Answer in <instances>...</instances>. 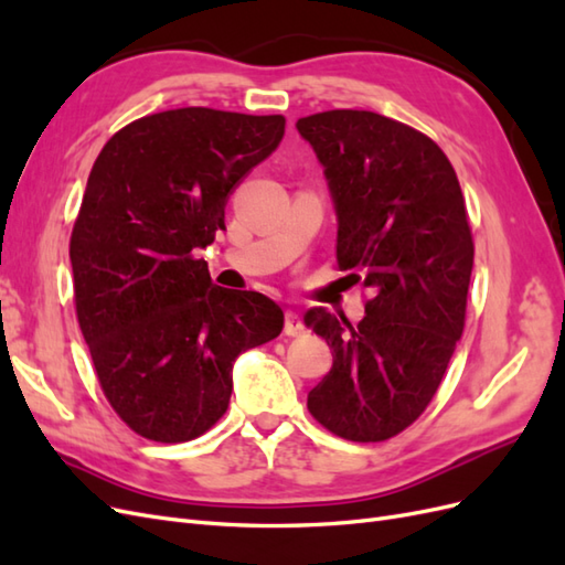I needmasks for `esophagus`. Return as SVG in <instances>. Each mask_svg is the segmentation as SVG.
<instances>
[{
	"label": "esophagus",
	"instance_id": "1",
	"mask_svg": "<svg viewBox=\"0 0 565 565\" xmlns=\"http://www.w3.org/2000/svg\"><path fill=\"white\" fill-rule=\"evenodd\" d=\"M306 332V328H303V322H301V318L297 316V311H285V334L287 337H301Z\"/></svg>",
	"mask_w": 565,
	"mask_h": 565
}]
</instances>
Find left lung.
<instances>
[{
	"label": "left lung",
	"instance_id": "1",
	"mask_svg": "<svg viewBox=\"0 0 565 565\" xmlns=\"http://www.w3.org/2000/svg\"><path fill=\"white\" fill-rule=\"evenodd\" d=\"M337 212V264L372 289L365 316L324 309L306 324L328 341L332 370L309 391V413L355 443L413 424L465 330L473 241L450 160L429 136L370 110L301 117Z\"/></svg>",
	"mask_w": 565,
	"mask_h": 565
}]
</instances>
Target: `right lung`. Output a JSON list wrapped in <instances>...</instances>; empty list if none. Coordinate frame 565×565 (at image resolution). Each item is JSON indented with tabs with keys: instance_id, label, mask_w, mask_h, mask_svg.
Listing matches in <instances>:
<instances>
[{
	"instance_id": "obj_1",
	"label": "right lung",
	"mask_w": 565,
	"mask_h": 565,
	"mask_svg": "<svg viewBox=\"0 0 565 565\" xmlns=\"http://www.w3.org/2000/svg\"><path fill=\"white\" fill-rule=\"evenodd\" d=\"M282 134V115L164 110L119 129L92 167L71 235L77 320L108 403L148 440L212 429L235 358L282 332L276 301L214 285L195 259Z\"/></svg>"
}]
</instances>
